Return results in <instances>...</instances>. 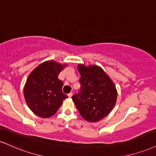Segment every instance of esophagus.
I'll return each instance as SVG.
<instances>
[{
	"label": "esophagus",
	"instance_id": "esophagus-1",
	"mask_svg": "<svg viewBox=\"0 0 156 156\" xmlns=\"http://www.w3.org/2000/svg\"><path fill=\"white\" fill-rule=\"evenodd\" d=\"M72 96H73V93L72 92H70V93L68 94V97H72Z\"/></svg>",
	"mask_w": 156,
	"mask_h": 156
}]
</instances>
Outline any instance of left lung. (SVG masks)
Segmentation results:
<instances>
[{"mask_svg": "<svg viewBox=\"0 0 156 156\" xmlns=\"http://www.w3.org/2000/svg\"><path fill=\"white\" fill-rule=\"evenodd\" d=\"M81 87L73 101L83 119L97 122L112 111L117 100V89L111 78L96 65H78Z\"/></svg>", "mask_w": 156, "mask_h": 156, "instance_id": "8db88e82", "label": "left lung"}]
</instances>
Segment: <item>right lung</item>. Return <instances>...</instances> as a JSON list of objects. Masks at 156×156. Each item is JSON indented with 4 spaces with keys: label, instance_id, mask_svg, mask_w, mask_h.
<instances>
[{
    "label": "right lung",
    "instance_id": "obj_1",
    "mask_svg": "<svg viewBox=\"0 0 156 156\" xmlns=\"http://www.w3.org/2000/svg\"><path fill=\"white\" fill-rule=\"evenodd\" d=\"M67 64L49 60L44 62L30 73L24 86V97L31 111L39 117L54 115L67 98L62 92L63 82L58 78Z\"/></svg>",
    "mask_w": 156,
    "mask_h": 156
}]
</instances>
